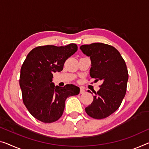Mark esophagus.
<instances>
[{"mask_svg": "<svg viewBox=\"0 0 149 149\" xmlns=\"http://www.w3.org/2000/svg\"><path fill=\"white\" fill-rule=\"evenodd\" d=\"M84 92H85V90H84V88H80V93H81V94H84Z\"/></svg>", "mask_w": 149, "mask_h": 149, "instance_id": "1", "label": "esophagus"}]
</instances>
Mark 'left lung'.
<instances>
[{
  "label": "left lung",
  "mask_w": 149,
  "mask_h": 149,
  "mask_svg": "<svg viewBox=\"0 0 149 149\" xmlns=\"http://www.w3.org/2000/svg\"><path fill=\"white\" fill-rule=\"evenodd\" d=\"M80 49L90 56L91 77L102 82L85 111L96 119L104 118L119 108L125 97L129 79L127 65L120 52L111 45L96 42L82 45Z\"/></svg>",
  "instance_id": "1"
}]
</instances>
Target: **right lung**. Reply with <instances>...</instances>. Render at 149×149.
Returning a JSON list of instances; mask_svg holds the SVG:
<instances>
[{
    "label": "right lung",
    "mask_w": 149,
    "mask_h": 149,
    "mask_svg": "<svg viewBox=\"0 0 149 149\" xmlns=\"http://www.w3.org/2000/svg\"><path fill=\"white\" fill-rule=\"evenodd\" d=\"M77 49L74 43L65 47H38L29 52L22 64L19 80L22 100L29 113L41 122L58 120L66 99L80 93L79 87L74 84L61 87L52 82L53 73L61 71L66 60Z\"/></svg>",
    "instance_id": "right-lung-1"
}]
</instances>
